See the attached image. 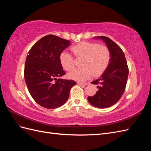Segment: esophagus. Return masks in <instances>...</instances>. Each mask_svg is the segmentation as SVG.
Listing matches in <instances>:
<instances>
[{"label":"esophagus","instance_id":"obj_1","mask_svg":"<svg viewBox=\"0 0 151 151\" xmlns=\"http://www.w3.org/2000/svg\"><path fill=\"white\" fill-rule=\"evenodd\" d=\"M78 84H81V85H88L89 83H87V82H86V83H82V82H77V83Z\"/></svg>","mask_w":151,"mask_h":151}]
</instances>
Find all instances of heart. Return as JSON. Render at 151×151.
<instances>
[{
	"mask_svg": "<svg viewBox=\"0 0 151 151\" xmlns=\"http://www.w3.org/2000/svg\"><path fill=\"white\" fill-rule=\"evenodd\" d=\"M75 57L82 59L79 69L68 74L69 78L84 81L92 76L98 77L106 70L111 59V52L108 47L98 43L81 42L71 47ZM60 64L67 71L72 70L76 67L75 59L70 53L62 52L59 57Z\"/></svg>",
	"mask_w": 151,
	"mask_h": 151,
	"instance_id": "obj_1",
	"label": "heart"
}]
</instances>
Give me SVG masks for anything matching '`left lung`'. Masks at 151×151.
<instances>
[{
  "mask_svg": "<svg viewBox=\"0 0 151 151\" xmlns=\"http://www.w3.org/2000/svg\"><path fill=\"white\" fill-rule=\"evenodd\" d=\"M102 39L110 50L111 59L106 70L98 79L91 82L98 85V91L88 96L90 104L99 108L110 107L116 103L125 90L129 76V67L125 54L118 45L106 36L96 37Z\"/></svg>",
  "mask_w": 151,
  "mask_h": 151,
  "instance_id": "left-lung-1",
  "label": "left lung"
}]
</instances>
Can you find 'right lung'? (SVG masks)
Returning a JSON list of instances; mask_svg holds the SVG:
<instances>
[{
    "instance_id": "1",
    "label": "right lung",
    "mask_w": 151,
    "mask_h": 151,
    "mask_svg": "<svg viewBox=\"0 0 151 151\" xmlns=\"http://www.w3.org/2000/svg\"><path fill=\"white\" fill-rule=\"evenodd\" d=\"M70 43L48 35L38 40L26 57L24 72L26 86L32 98L44 108L61 106L68 99L72 87L76 84L73 80L57 79L66 74L59 57Z\"/></svg>"
}]
</instances>
